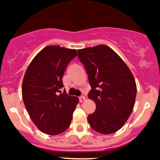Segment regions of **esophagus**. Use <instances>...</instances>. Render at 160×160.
Wrapping results in <instances>:
<instances>
[{
    "instance_id": "34e87169",
    "label": "esophagus",
    "mask_w": 160,
    "mask_h": 160,
    "mask_svg": "<svg viewBox=\"0 0 160 160\" xmlns=\"http://www.w3.org/2000/svg\"><path fill=\"white\" fill-rule=\"evenodd\" d=\"M79 100H80V102H83L86 100V97H84V96H81V97H79Z\"/></svg>"
}]
</instances>
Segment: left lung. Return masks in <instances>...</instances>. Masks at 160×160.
I'll use <instances>...</instances> for the list:
<instances>
[{
  "label": "left lung",
  "mask_w": 160,
  "mask_h": 160,
  "mask_svg": "<svg viewBox=\"0 0 160 160\" xmlns=\"http://www.w3.org/2000/svg\"><path fill=\"white\" fill-rule=\"evenodd\" d=\"M77 51L91 87L88 97L96 103L95 112L87 117L89 124L100 133H113L122 128L133 110L135 79L110 47L102 44Z\"/></svg>",
  "instance_id": "obj_1"
}]
</instances>
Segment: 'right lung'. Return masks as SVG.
<instances>
[{"label": "right lung", "mask_w": 160, "mask_h": 160, "mask_svg": "<svg viewBox=\"0 0 160 160\" xmlns=\"http://www.w3.org/2000/svg\"><path fill=\"white\" fill-rule=\"evenodd\" d=\"M77 50L48 46L35 56L25 72L22 97L30 117L41 132L58 135L71 123L78 97L61 93L62 78Z\"/></svg>", "instance_id": "1"}]
</instances>
